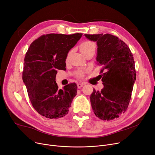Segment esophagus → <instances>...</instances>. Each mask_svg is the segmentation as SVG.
<instances>
[{"label":"esophagus","mask_w":155,"mask_h":155,"mask_svg":"<svg viewBox=\"0 0 155 155\" xmlns=\"http://www.w3.org/2000/svg\"><path fill=\"white\" fill-rule=\"evenodd\" d=\"M85 84H81V83H77V87L78 88H80L81 87H82Z\"/></svg>","instance_id":"34e87169"}]
</instances>
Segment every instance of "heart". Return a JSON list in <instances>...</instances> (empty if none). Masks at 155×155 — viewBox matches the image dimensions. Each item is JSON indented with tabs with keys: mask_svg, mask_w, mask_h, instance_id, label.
<instances>
[{
	"mask_svg": "<svg viewBox=\"0 0 155 155\" xmlns=\"http://www.w3.org/2000/svg\"><path fill=\"white\" fill-rule=\"evenodd\" d=\"M80 51H81L83 54H85L86 53L88 52L89 51H91L92 50H95V45L94 42L91 41H85L83 43H82L80 44ZM70 55V52H69L67 54V61L68 60L69 57ZM86 70H79L78 71H77V73H76V76L77 77L81 78L84 77V73H85Z\"/></svg>",
	"mask_w": 155,
	"mask_h": 155,
	"instance_id": "obj_1",
	"label": "heart"
}]
</instances>
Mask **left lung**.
I'll use <instances>...</instances> for the list:
<instances>
[{
    "instance_id": "8db88e82",
    "label": "left lung",
    "mask_w": 155,
    "mask_h": 155,
    "mask_svg": "<svg viewBox=\"0 0 155 155\" xmlns=\"http://www.w3.org/2000/svg\"><path fill=\"white\" fill-rule=\"evenodd\" d=\"M97 42V64L104 88L95 89L90 99L97 117L104 120L119 117L127 110L136 80L133 54L127 45L117 36L110 34L84 35Z\"/></svg>"
}]
</instances>
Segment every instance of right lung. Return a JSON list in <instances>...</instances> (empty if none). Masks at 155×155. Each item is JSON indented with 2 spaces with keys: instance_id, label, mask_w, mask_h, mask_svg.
<instances>
[{
  "instance_id": "add662e5",
  "label": "right lung",
  "mask_w": 155,
  "mask_h": 155,
  "mask_svg": "<svg viewBox=\"0 0 155 155\" xmlns=\"http://www.w3.org/2000/svg\"><path fill=\"white\" fill-rule=\"evenodd\" d=\"M82 36L45 35L29 47L24 60L22 80L32 106L40 115L58 119L68 114L77 85L70 84L59 90L55 78L58 70H66L67 54Z\"/></svg>"
}]
</instances>
